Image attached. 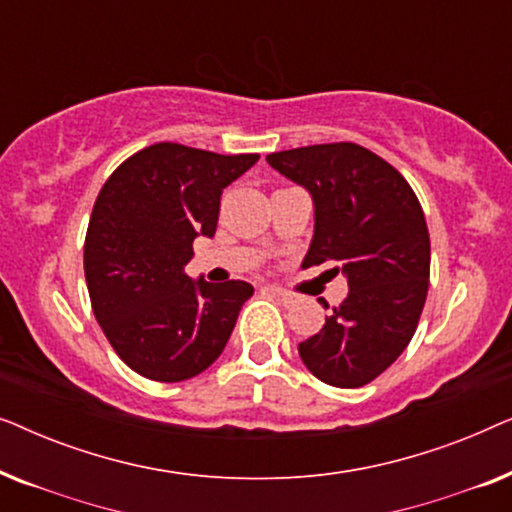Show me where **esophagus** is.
<instances>
[{"mask_svg":"<svg viewBox=\"0 0 512 512\" xmlns=\"http://www.w3.org/2000/svg\"><path fill=\"white\" fill-rule=\"evenodd\" d=\"M265 291H268V293H272V296H275V298H279V300H282V303H291V293H286L284 289H279V286H265Z\"/></svg>","mask_w":512,"mask_h":512,"instance_id":"esophagus-1","label":"esophagus"}]
</instances>
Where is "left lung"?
Segmentation results:
<instances>
[{
    "instance_id": "obj_1",
    "label": "left lung",
    "mask_w": 512,
    "mask_h": 512,
    "mask_svg": "<svg viewBox=\"0 0 512 512\" xmlns=\"http://www.w3.org/2000/svg\"><path fill=\"white\" fill-rule=\"evenodd\" d=\"M265 160L314 200L305 265L333 263L349 284L324 328L298 345L300 359L331 387H363L403 354L422 317L431 270L422 205L396 167L354 142Z\"/></svg>"
}]
</instances>
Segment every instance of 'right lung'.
<instances>
[{
  "instance_id": "1",
  "label": "right lung",
  "mask_w": 512,
  "mask_h": 512,
  "mask_svg": "<svg viewBox=\"0 0 512 512\" xmlns=\"http://www.w3.org/2000/svg\"><path fill=\"white\" fill-rule=\"evenodd\" d=\"M258 153L221 156L160 142L104 181L88 221L83 270L90 305L125 366L156 382L200 375L226 347L254 286L193 282V240L212 237L221 193Z\"/></svg>"
}]
</instances>
